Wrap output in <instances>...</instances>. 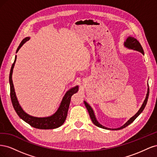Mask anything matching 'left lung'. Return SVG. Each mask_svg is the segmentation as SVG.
<instances>
[{
  "label": "left lung",
  "instance_id": "left-lung-1",
  "mask_svg": "<svg viewBox=\"0 0 157 157\" xmlns=\"http://www.w3.org/2000/svg\"><path fill=\"white\" fill-rule=\"evenodd\" d=\"M124 46H126V48H130V49H132V50H137V51H138V52H140L141 54H143L144 55V49H143V48H142L141 45L140 44L139 41L137 40L136 39H135V38H134V37H132V36L128 37L126 42H124ZM149 94V88H148V90H147V95H146V98L145 99V100H144L143 104H142L141 107L139 109V111H137V113L134 116H133L132 118H130V119L128 120L124 125L122 126L120 128H115V129H113V128L112 129V128H109L105 127V126H102L101 124H99V123L98 122V121L96 119V116H95V115H94V111H93L92 108L90 107L89 104L87 103L85 101H84V105H85V106H86L87 110L88 111V113H89V115L90 117V118H91L92 122L94 123L95 125L97 126L99 128H103V129L110 130H121V129H122V128H126V126H128V125L130 124L132 122H134V121L136 119V118L140 115V114L141 113V112L144 111V109H145V107L146 106L147 100H148Z\"/></svg>",
  "mask_w": 157,
  "mask_h": 157
}]
</instances>
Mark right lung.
Segmentation results:
<instances>
[{
    "label": "right lung",
    "instance_id": "1",
    "mask_svg": "<svg viewBox=\"0 0 157 157\" xmlns=\"http://www.w3.org/2000/svg\"><path fill=\"white\" fill-rule=\"evenodd\" d=\"M29 37H26L23 39L18 46V48L16 50V53L20 50V48L23 46V44L27 40H29ZM16 56L15 57V59H14V62L13 63L12 67L10 69V76H9V82H10V98L11 101L12 103V105L13 109H15L17 115L20 117L22 120L28 123L30 126L32 127H34L38 129H42V130H48V129H54L57 128L62 125L66 118H67V115L68 112V109L69 107V104L71 101V98L73 95L75 93H77L78 90V86H77L71 88L69 90L66 92L64 97L63 98L62 101L61 102L60 105L57 111L54 115H52L50 117H33L29 115H28L20 106V103L18 102V100L16 97L15 90H14L13 84L12 82V73H13V69L14 67V65H15L16 61Z\"/></svg>",
    "mask_w": 157,
    "mask_h": 157
}]
</instances>
